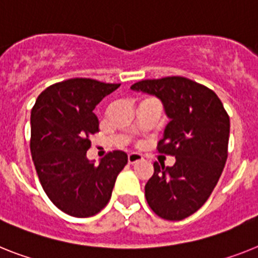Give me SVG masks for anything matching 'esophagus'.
<instances>
[{
  "label": "esophagus",
  "mask_w": 258,
  "mask_h": 258,
  "mask_svg": "<svg viewBox=\"0 0 258 258\" xmlns=\"http://www.w3.org/2000/svg\"><path fill=\"white\" fill-rule=\"evenodd\" d=\"M143 160V156L140 153H130L128 155V164H136Z\"/></svg>",
  "instance_id": "34e87169"
}]
</instances>
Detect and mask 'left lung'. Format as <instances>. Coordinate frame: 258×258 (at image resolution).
<instances>
[{"instance_id": "8db88e82", "label": "left lung", "mask_w": 258, "mask_h": 258, "mask_svg": "<svg viewBox=\"0 0 258 258\" xmlns=\"http://www.w3.org/2000/svg\"><path fill=\"white\" fill-rule=\"evenodd\" d=\"M131 89L161 101L169 123L157 149L176 156L173 166L153 164L147 202L162 219H185L205 205L222 176L228 156V114L211 89L179 76L143 80Z\"/></svg>"}]
</instances>
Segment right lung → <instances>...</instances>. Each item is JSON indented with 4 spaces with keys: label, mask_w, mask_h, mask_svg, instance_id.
<instances>
[{
    "label": "right lung",
    "mask_w": 258,
    "mask_h": 258,
    "mask_svg": "<svg viewBox=\"0 0 258 258\" xmlns=\"http://www.w3.org/2000/svg\"><path fill=\"white\" fill-rule=\"evenodd\" d=\"M120 84L71 79L48 86L31 110L30 149L51 202L76 218L98 214L109 203L127 155L114 151L97 165L86 157L89 136L98 133L93 110Z\"/></svg>",
    "instance_id": "right-lung-1"
}]
</instances>
